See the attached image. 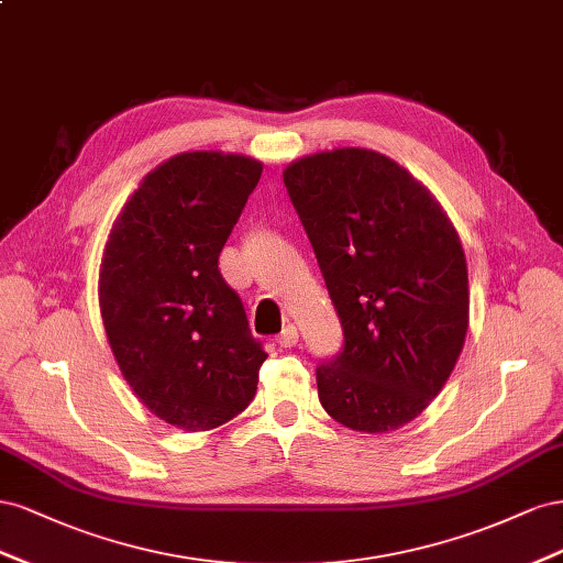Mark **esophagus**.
Masks as SVG:
<instances>
[{
	"label": "esophagus",
	"instance_id": "1",
	"mask_svg": "<svg viewBox=\"0 0 563 563\" xmlns=\"http://www.w3.org/2000/svg\"><path fill=\"white\" fill-rule=\"evenodd\" d=\"M299 342V330H297V325H285L283 328V332L278 334V344L283 346V349H290V346H295Z\"/></svg>",
	"mask_w": 563,
	"mask_h": 563
}]
</instances>
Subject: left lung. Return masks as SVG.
I'll use <instances>...</instances> for the list:
<instances>
[{
	"label": "left lung",
	"instance_id": "left-lung-1",
	"mask_svg": "<svg viewBox=\"0 0 563 563\" xmlns=\"http://www.w3.org/2000/svg\"><path fill=\"white\" fill-rule=\"evenodd\" d=\"M340 316L316 367L325 412L353 431L415 420L451 377L470 325L464 250L431 192L387 155L336 148L283 172Z\"/></svg>",
	"mask_w": 563,
	"mask_h": 563
}]
</instances>
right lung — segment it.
<instances>
[{"label":"right lung","instance_id":"obj_1","mask_svg":"<svg viewBox=\"0 0 563 563\" xmlns=\"http://www.w3.org/2000/svg\"><path fill=\"white\" fill-rule=\"evenodd\" d=\"M262 163L214 151L153 169L106 243L99 301L124 379L159 420L207 431L256 394L266 351L219 254L260 184Z\"/></svg>","mask_w":563,"mask_h":563}]
</instances>
